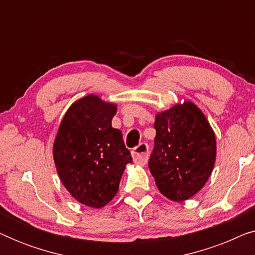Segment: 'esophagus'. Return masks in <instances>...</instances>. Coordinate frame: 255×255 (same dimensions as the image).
<instances>
[{"label": "esophagus", "instance_id": "esophagus-1", "mask_svg": "<svg viewBox=\"0 0 255 255\" xmlns=\"http://www.w3.org/2000/svg\"><path fill=\"white\" fill-rule=\"evenodd\" d=\"M132 156L135 163L144 166L148 160V145L146 142H140L132 152Z\"/></svg>", "mask_w": 255, "mask_h": 255}]
</instances>
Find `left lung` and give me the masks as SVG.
<instances>
[{"mask_svg":"<svg viewBox=\"0 0 255 255\" xmlns=\"http://www.w3.org/2000/svg\"><path fill=\"white\" fill-rule=\"evenodd\" d=\"M148 168L160 193L183 202L198 193L214 169L216 137L204 114L191 102L156 115Z\"/></svg>","mask_w":255,"mask_h":255,"instance_id":"obj_1","label":"left lung"}]
</instances>
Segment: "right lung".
<instances>
[{"label":"right lung","mask_w":255,"mask_h":255,"mask_svg":"<svg viewBox=\"0 0 255 255\" xmlns=\"http://www.w3.org/2000/svg\"><path fill=\"white\" fill-rule=\"evenodd\" d=\"M116 104L96 95L73 103L62 118L53 145L59 177L69 194L90 208L115 197L125 166L132 162L122 131L111 127Z\"/></svg>","instance_id":"1"}]
</instances>
